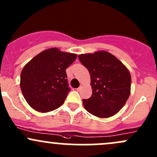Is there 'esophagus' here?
I'll use <instances>...</instances> for the list:
<instances>
[{
  "label": "esophagus",
  "mask_w": 157,
  "mask_h": 157,
  "mask_svg": "<svg viewBox=\"0 0 157 157\" xmlns=\"http://www.w3.org/2000/svg\"><path fill=\"white\" fill-rule=\"evenodd\" d=\"M82 85H81L80 87H78V88L76 89V90H77V91H78V92H79V91H80L81 90H82Z\"/></svg>",
  "instance_id": "1"
}]
</instances>
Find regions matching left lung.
<instances>
[{
  "instance_id": "left-lung-1",
  "label": "left lung",
  "mask_w": 157,
  "mask_h": 157,
  "mask_svg": "<svg viewBox=\"0 0 157 157\" xmlns=\"http://www.w3.org/2000/svg\"><path fill=\"white\" fill-rule=\"evenodd\" d=\"M78 59L90 75L92 96L83 99L89 113L98 117H109L124 107L130 94L131 75L125 65L109 52L82 54Z\"/></svg>"
}]
</instances>
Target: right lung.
Listing matches in <instances>:
<instances>
[{"label": "right lung", "instance_id": "1", "mask_svg": "<svg viewBox=\"0 0 157 157\" xmlns=\"http://www.w3.org/2000/svg\"><path fill=\"white\" fill-rule=\"evenodd\" d=\"M76 58L75 54L52 48L40 52L25 66L20 87L32 109L48 112L63 105L70 91L66 69Z\"/></svg>", "mask_w": 157, "mask_h": 157}]
</instances>
